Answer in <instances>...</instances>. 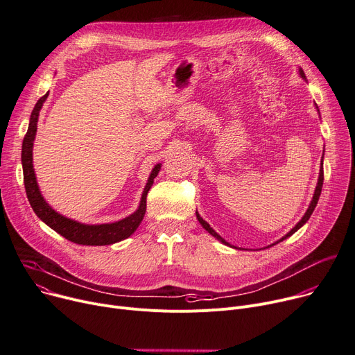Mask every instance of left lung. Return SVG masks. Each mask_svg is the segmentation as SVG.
I'll list each match as a JSON object with an SVG mask.
<instances>
[{
	"label": "left lung",
	"instance_id": "8db88e82",
	"mask_svg": "<svg viewBox=\"0 0 355 355\" xmlns=\"http://www.w3.org/2000/svg\"><path fill=\"white\" fill-rule=\"evenodd\" d=\"M298 73H300V76H302L303 79H306L307 80V78H306V75H304V71L302 69V68H298ZM315 107H317V111H318V106H317V103H315ZM318 114H320V111H318ZM322 159H324V153H322V156H321V166H320V173H318V180H317V186H315V190H314V195H313V199H311V202H310V206H309V209L306 210V213H304V216L302 217V220H300L287 234H284L280 240H277L276 243H272V244H270V246H267V248H271V246H275V244H277V243H280V241H283V240H286L287 237H290L291 234H294L300 227L302 226H304L306 223H307V220L310 219V216L313 214V211H314V209H315V206H317V202H318V199H320V195H321V189H322V182H324V171H322ZM196 217H198V220H199V223L203 226V229L206 230V232H209L213 237H216L217 240L219 241H222L223 244H226V246H229V248H234V249H237L236 246H232L230 243H227L220 234H217L211 227H210V225L206 222V220H203L202 217H200V214L196 211ZM266 248V249H267Z\"/></svg>",
	"mask_w": 355,
	"mask_h": 355
}]
</instances>
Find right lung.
Here are the masks:
<instances>
[{
	"label": "right lung",
	"mask_w": 355,
	"mask_h": 355,
	"mask_svg": "<svg viewBox=\"0 0 355 355\" xmlns=\"http://www.w3.org/2000/svg\"><path fill=\"white\" fill-rule=\"evenodd\" d=\"M46 98H48V94L40 98V101L35 103L33 109L28 130H26V135L24 138L22 152H21L25 192L33 210L46 226H49L52 230H55L62 237L76 244H84V246H107V244H114L128 239L130 234L135 233V230L139 227V225L144 220V216L146 211V196L153 184V179L157 176L160 171L162 163H157V165H155V168L152 169L148 183L144 189L138 209L128 217H125V219L114 223L85 225L60 214L45 202L44 196L41 195V190L38 187L35 172H34V163H33V148H34V141L37 135L38 116Z\"/></svg>",
	"instance_id": "obj_1"
}]
</instances>
